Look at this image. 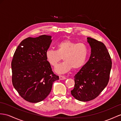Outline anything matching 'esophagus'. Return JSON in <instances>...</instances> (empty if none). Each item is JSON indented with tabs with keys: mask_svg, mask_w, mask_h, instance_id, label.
I'll list each match as a JSON object with an SVG mask.
<instances>
[{
	"mask_svg": "<svg viewBox=\"0 0 121 121\" xmlns=\"http://www.w3.org/2000/svg\"><path fill=\"white\" fill-rule=\"evenodd\" d=\"M59 78H60V80H63V79H65L66 78V77H65L64 76H63V75H60V76H59Z\"/></svg>",
	"mask_w": 121,
	"mask_h": 121,
	"instance_id": "esophagus-1",
	"label": "esophagus"
}]
</instances>
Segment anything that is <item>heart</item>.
<instances>
[{
    "mask_svg": "<svg viewBox=\"0 0 121 121\" xmlns=\"http://www.w3.org/2000/svg\"><path fill=\"white\" fill-rule=\"evenodd\" d=\"M47 61L53 67H55L63 59V63L55 68L56 72L64 73L72 68L78 69L84 66L88 55V48L84 43H77L69 39L61 41L56 45V50L49 49L46 52Z\"/></svg>",
    "mask_w": 121,
    "mask_h": 121,
    "instance_id": "obj_1",
    "label": "heart"
}]
</instances>
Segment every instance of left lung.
<instances>
[{
    "mask_svg": "<svg viewBox=\"0 0 121 121\" xmlns=\"http://www.w3.org/2000/svg\"><path fill=\"white\" fill-rule=\"evenodd\" d=\"M91 48L89 60L74 76L75 85L71 93L80 101L95 99L107 85L110 78L112 61L109 53L102 42L88 37Z\"/></svg>",
    "mask_w": 121,
    "mask_h": 121,
    "instance_id": "obj_1",
    "label": "left lung"
}]
</instances>
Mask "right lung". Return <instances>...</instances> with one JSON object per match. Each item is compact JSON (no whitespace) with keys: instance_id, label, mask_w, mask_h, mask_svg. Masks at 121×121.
I'll return each instance as SVG.
<instances>
[{"instance_id":"add662e5","label":"right lung","mask_w":121,"mask_h":121,"mask_svg":"<svg viewBox=\"0 0 121 121\" xmlns=\"http://www.w3.org/2000/svg\"><path fill=\"white\" fill-rule=\"evenodd\" d=\"M51 42V36L46 35L28 37L15 51L11 62L12 84L29 102L43 101L50 93L53 83L59 79L46 57Z\"/></svg>"}]
</instances>
